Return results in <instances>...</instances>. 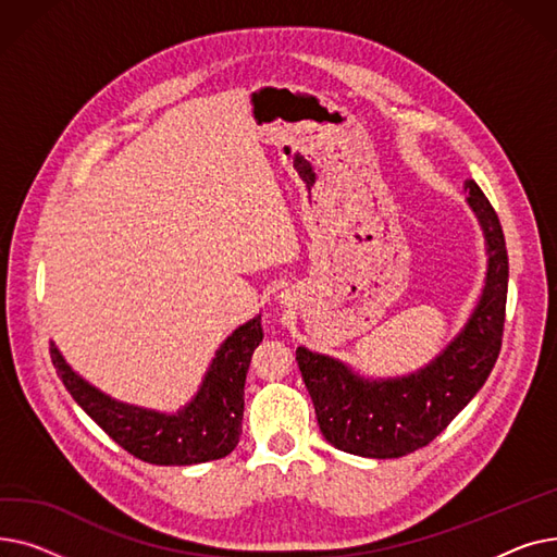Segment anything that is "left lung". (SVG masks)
Masks as SVG:
<instances>
[{
  "instance_id": "8db88e82",
  "label": "left lung",
  "mask_w": 557,
  "mask_h": 557,
  "mask_svg": "<svg viewBox=\"0 0 557 557\" xmlns=\"http://www.w3.org/2000/svg\"><path fill=\"white\" fill-rule=\"evenodd\" d=\"M465 191L483 230L487 273L476 307L441 355L411 374L366 376L330 355L302 345L296 349L318 426L341 451L399 458L426 447L474 399L499 357L508 296L506 239L481 187L465 181Z\"/></svg>"
}]
</instances>
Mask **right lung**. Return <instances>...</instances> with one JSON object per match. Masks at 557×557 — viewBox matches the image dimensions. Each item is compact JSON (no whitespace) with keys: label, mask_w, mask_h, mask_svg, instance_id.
I'll use <instances>...</instances> for the list:
<instances>
[{"label":"right lung","mask_w":557,"mask_h":557,"mask_svg":"<svg viewBox=\"0 0 557 557\" xmlns=\"http://www.w3.org/2000/svg\"><path fill=\"white\" fill-rule=\"evenodd\" d=\"M261 338V313H257L219 345L196 395L175 413L114 399L83 379L53 341L49 352L74 401L116 445L151 465H196L219 460L237 447L246 374Z\"/></svg>","instance_id":"add662e5"}]
</instances>
